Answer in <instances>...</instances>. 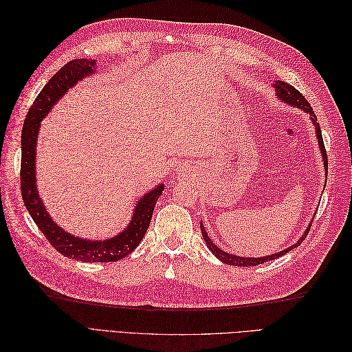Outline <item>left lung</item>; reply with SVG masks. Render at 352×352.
<instances>
[{
  "mask_svg": "<svg viewBox=\"0 0 352 352\" xmlns=\"http://www.w3.org/2000/svg\"><path fill=\"white\" fill-rule=\"evenodd\" d=\"M273 87L276 88V97H278L280 101H283V102H286V104H289V105H294V107L300 109V110H304L307 114H310V119H311V122H313V124H314V127H316V136H317V140H318V146H320V151H322L323 164H324V168H326V172H327V154H326V150H324V144H323V138H322L320 124H318V122H317V117H316V114H314V111H313V109H311L310 102H308V101L304 98V95H302L300 91L295 89V88L292 87V85H289V83L278 80V82H273ZM311 223H313V221H311ZM308 232H310V225H308V228L305 229L304 235L300 238V241H298L296 243H294L292 247H287L286 250H283V251H280V252H276V254L267 255V257H252V258H251V257H239V255L229 254V252H226V251L220 250L219 247H216V245L212 243V241L208 238L207 232H206V229H204V225H202V221H201V233H202V238H204V241H206V243H207L208 250H210L212 254H214L220 261L226 263V264H229V265H239V267H250V265H258V264H263V263H265V261H270V260L282 257L283 254L289 252L291 250H294L295 247H298V245H301V242H302V241L305 239V236L308 235Z\"/></svg>",
  "mask_w": 352,
  "mask_h": 352,
  "instance_id": "obj_1",
  "label": "left lung"
}]
</instances>
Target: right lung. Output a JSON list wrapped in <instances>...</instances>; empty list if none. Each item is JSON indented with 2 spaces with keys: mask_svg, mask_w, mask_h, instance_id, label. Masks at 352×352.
Here are the masks:
<instances>
[{
  "mask_svg": "<svg viewBox=\"0 0 352 352\" xmlns=\"http://www.w3.org/2000/svg\"><path fill=\"white\" fill-rule=\"evenodd\" d=\"M95 63L97 61L87 58L69 61L48 80L32 104L22 131L20 186H22V197L29 214L36 223L39 230L44 233L48 242L60 254L85 263H109L122 260L140 245L148 226H150L154 207L158 197L164 190V185L162 184L153 190H148L142 198L138 199L129 225L119 235L104 241L82 239L63 230L48 214L36 189V141L41 122L45 119V116L70 88L89 74H94L95 69H97Z\"/></svg>",
  "mask_w": 352,
  "mask_h": 352,
  "instance_id": "obj_1",
  "label": "right lung"
}]
</instances>
